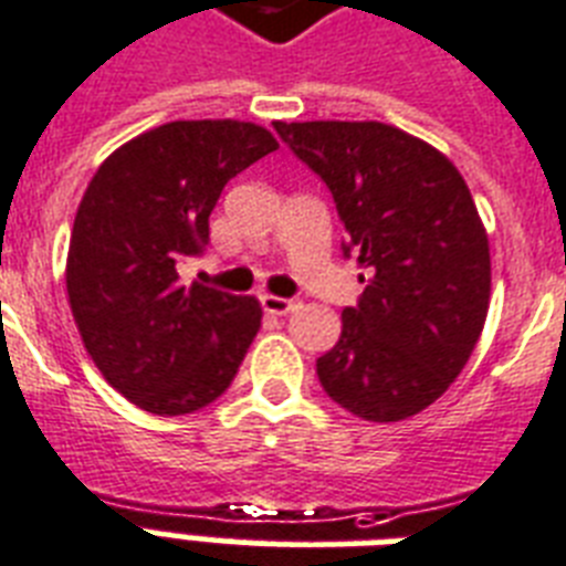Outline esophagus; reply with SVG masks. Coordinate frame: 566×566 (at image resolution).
I'll list each match as a JSON object with an SVG mask.
<instances>
[{
	"label": "esophagus",
	"mask_w": 566,
	"mask_h": 566,
	"mask_svg": "<svg viewBox=\"0 0 566 566\" xmlns=\"http://www.w3.org/2000/svg\"><path fill=\"white\" fill-rule=\"evenodd\" d=\"M260 304L269 315H286L295 310V301H289V297H277V295H262Z\"/></svg>",
	"instance_id": "34e87169"
}]
</instances>
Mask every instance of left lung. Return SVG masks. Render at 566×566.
Returning a JSON list of instances; mask_svg holds the SVG:
<instances>
[{
    "mask_svg": "<svg viewBox=\"0 0 566 566\" xmlns=\"http://www.w3.org/2000/svg\"><path fill=\"white\" fill-rule=\"evenodd\" d=\"M322 179L366 283L343 336L315 360L324 392L369 422H398L449 389L479 343L490 248L458 168L431 144L366 120L274 124Z\"/></svg>",
    "mask_w": 566,
    "mask_h": 566,
    "instance_id": "obj_1",
    "label": "left lung"
}]
</instances>
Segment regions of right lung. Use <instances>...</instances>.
Here are the masks:
<instances>
[{
    "instance_id": "right-lung-1",
    "label": "right lung",
    "mask_w": 566,
    "mask_h": 566,
    "mask_svg": "<svg viewBox=\"0 0 566 566\" xmlns=\"http://www.w3.org/2000/svg\"><path fill=\"white\" fill-rule=\"evenodd\" d=\"M277 150L242 120H177L99 165L78 203L67 295L91 360L156 416L195 413L227 392L262 310L253 297L179 283L177 265L209 244L223 186Z\"/></svg>"
}]
</instances>
